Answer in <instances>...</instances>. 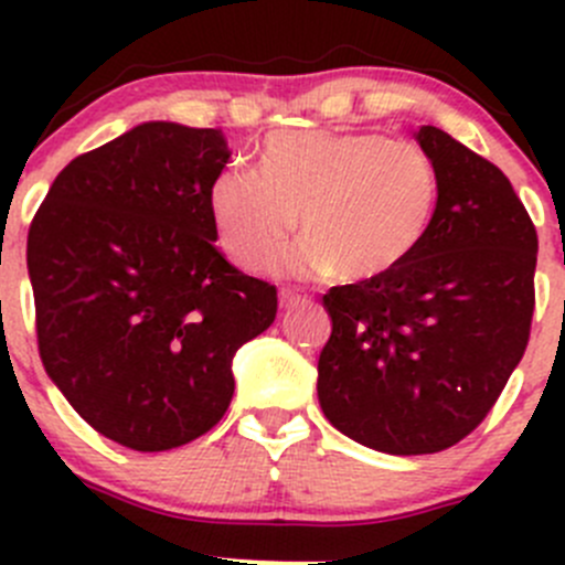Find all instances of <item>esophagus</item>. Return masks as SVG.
Listing matches in <instances>:
<instances>
[{"mask_svg":"<svg viewBox=\"0 0 565 565\" xmlns=\"http://www.w3.org/2000/svg\"><path fill=\"white\" fill-rule=\"evenodd\" d=\"M278 300H281V309L289 311V309H298V306L309 303V298L300 292H295V289H281V295H278Z\"/></svg>","mask_w":565,"mask_h":565,"instance_id":"obj_1","label":"esophagus"}]
</instances>
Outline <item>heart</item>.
<instances>
[{
    "label": "heart",
    "instance_id": "obj_1",
    "mask_svg": "<svg viewBox=\"0 0 565 565\" xmlns=\"http://www.w3.org/2000/svg\"><path fill=\"white\" fill-rule=\"evenodd\" d=\"M440 199L429 152L372 130H276L262 169L226 167L210 185L221 250L243 270H262L298 226L306 237L278 270L372 281L420 246Z\"/></svg>",
    "mask_w": 565,
    "mask_h": 565
}]
</instances>
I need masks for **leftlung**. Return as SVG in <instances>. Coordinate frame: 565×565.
Here are the masks:
<instances>
[{
    "label": "left lung",
    "mask_w": 565,
    "mask_h": 565,
    "mask_svg": "<svg viewBox=\"0 0 565 565\" xmlns=\"http://www.w3.org/2000/svg\"><path fill=\"white\" fill-rule=\"evenodd\" d=\"M440 177L435 218L407 262L333 287L317 363L324 418L396 457L465 440L525 355L539 237L509 177L435 125L415 134Z\"/></svg>",
    "instance_id": "obj_1"
}]
</instances>
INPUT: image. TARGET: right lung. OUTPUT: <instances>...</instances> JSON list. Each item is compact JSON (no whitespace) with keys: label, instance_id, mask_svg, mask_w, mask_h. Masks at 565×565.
<instances>
[{"label":"right lung","instance_id":"1","mask_svg":"<svg viewBox=\"0 0 565 565\" xmlns=\"http://www.w3.org/2000/svg\"><path fill=\"white\" fill-rule=\"evenodd\" d=\"M218 128L145 122L73 158L26 237L45 374L95 431L169 451L224 418L232 358L278 295L215 248Z\"/></svg>","mask_w":565,"mask_h":565}]
</instances>
